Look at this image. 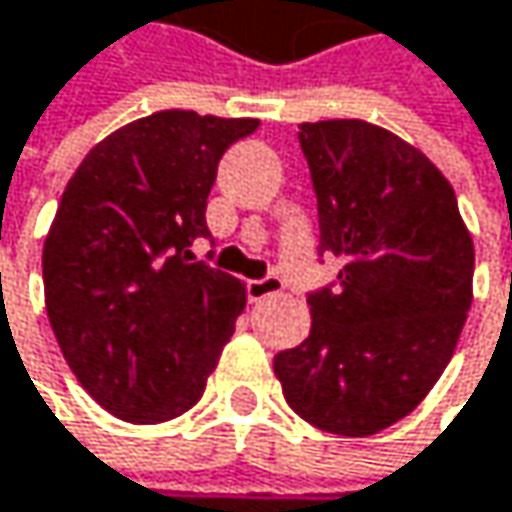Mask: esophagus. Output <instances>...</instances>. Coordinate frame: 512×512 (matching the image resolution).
Listing matches in <instances>:
<instances>
[{"label":"esophagus","mask_w":512,"mask_h":512,"mask_svg":"<svg viewBox=\"0 0 512 512\" xmlns=\"http://www.w3.org/2000/svg\"><path fill=\"white\" fill-rule=\"evenodd\" d=\"M282 291H285V282H282L279 276L251 279V282L245 285V294H248V300H251V303H261V300L276 297V294H282Z\"/></svg>","instance_id":"obj_1"}]
</instances>
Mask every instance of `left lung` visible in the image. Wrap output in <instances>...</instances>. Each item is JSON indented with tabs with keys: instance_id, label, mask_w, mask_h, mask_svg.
I'll return each mask as SVG.
<instances>
[{
	"instance_id": "obj_1",
	"label": "left lung",
	"mask_w": 512,
	"mask_h": 512,
	"mask_svg": "<svg viewBox=\"0 0 512 512\" xmlns=\"http://www.w3.org/2000/svg\"><path fill=\"white\" fill-rule=\"evenodd\" d=\"M321 251L339 288L309 297V339L276 354L288 405L312 426L369 438L438 384L474 300V239L447 176L366 119L300 125Z\"/></svg>"
}]
</instances>
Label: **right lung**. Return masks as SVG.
<instances>
[{
	"mask_svg": "<svg viewBox=\"0 0 512 512\" xmlns=\"http://www.w3.org/2000/svg\"><path fill=\"white\" fill-rule=\"evenodd\" d=\"M258 119L158 110L95 143L44 239V303L59 351L113 417L167 423L206 390L245 285L194 261L224 149Z\"/></svg>",
	"mask_w": 512,
	"mask_h": 512,
	"instance_id": "right-lung-1",
	"label": "right lung"
}]
</instances>
